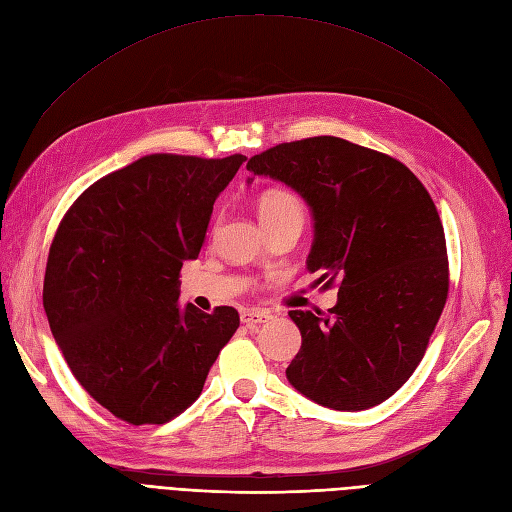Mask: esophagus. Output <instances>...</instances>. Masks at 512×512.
Segmentation results:
<instances>
[{"instance_id":"esophagus-1","label":"esophagus","mask_w":512,"mask_h":512,"mask_svg":"<svg viewBox=\"0 0 512 512\" xmlns=\"http://www.w3.org/2000/svg\"><path fill=\"white\" fill-rule=\"evenodd\" d=\"M271 318L273 316L265 312V309H245V312H241V322L247 324V327H258V324H265Z\"/></svg>"}]
</instances>
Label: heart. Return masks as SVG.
Returning a JSON list of instances; mask_svg holds the SVG:
<instances>
[{"instance_id": "obj_1", "label": "heart", "mask_w": 512, "mask_h": 512, "mask_svg": "<svg viewBox=\"0 0 512 512\" xmlns=\"http://www.w3.org/2000/svg\"><path fill=\"white\" fill-rule=\"evenodd\" d=\"M256 209H258V220L282 218V215H301L303 218L301 200L284 188H271L262 192Z\"/></svg>"}]
</instances>
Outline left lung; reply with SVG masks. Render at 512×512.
Instances as JSON below:
<instances>
[{
    "mask_svg": "<svg viewBox=\"0 0 512 512\" xmlns=\"http://www.w3.org/2000/svg\"><path fill=\"white\" fill-rule=\"evenodd\" d=\"M247 170L305 200L314 222L307 271L339 284L329 316L288 312L301 331L288 382L331 410L382 404L421 363L448 294L444 230L429 192L395 158L337 136L277 145Z\"/></svg>",
    "mask_w": 512,
    "mask_h": 512,
    "instance_id": "left-lung-1",
    "label": "left lung"
}]
</instances>
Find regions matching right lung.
I'll return each mask as SVG.
<instances>
[{
  "mask_svg": "<svg viewBox=\"0 0 512 512\" xmlns=\"http://www.w3.org/2000/svg\"><path fill=\"white\" fill-rule=\"evenodd\" d=\"M245 156H145L87 188L61 220L44 312L74 378L132 425L188 408L239 327L232 307L179 303V271Z\"/></svg>",
  "mask_w": 512,
  "mask_h": 512,
  "instance_id": "obj_1",
  "label": "right lung"
}]
</instances>
